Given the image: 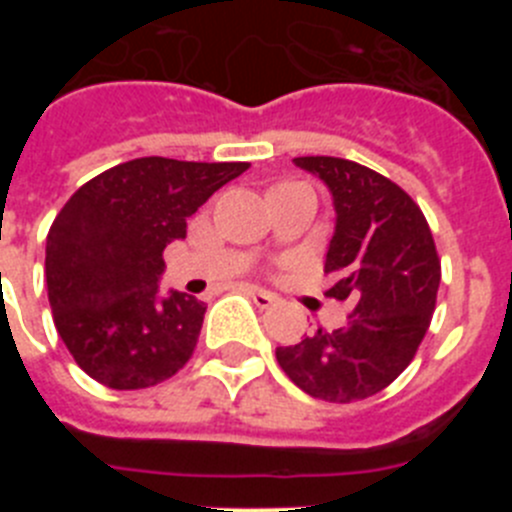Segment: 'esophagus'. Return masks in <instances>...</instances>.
Wrapping results in <instances>:
<instances>
[{
	"label": "esophagus",
	"mask_w": 512,
	"mask_h": 512,
	"mask_svg": "<svg viewBox=\"0 0 512 512\" xmlns=\"http://www.w3.org/2000/svg\"><path fill=\"white\" fill-rule=\"evenodd\" d=\"M248 295H251V300L256 302L259 307H271L274 302L279 300L277 295H271V292H266V289H261V287H251L248 289Z\"/></svg>",
	"instance_id": "esophagus-1"
}]
</instances>
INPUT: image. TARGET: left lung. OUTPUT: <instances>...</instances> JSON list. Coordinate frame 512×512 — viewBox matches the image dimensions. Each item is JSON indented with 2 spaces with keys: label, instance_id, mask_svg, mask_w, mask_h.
Wrapping results in <instances>:
<instances>
[{
  "label": "left lung",
  "instance_id": "1",
  "mask_svg": "<svg viewBox=\"0 0 512 512\" xmlns=\"http://www.w3.org/2000/svg\"><path fill=\"white\" fill-rule=\"evenodd\" d=\"M323 179L336 230L325 253L328 297L351 305L343 328L323 330L277 361L292 382L325 402H356L382 392L413 361L436 310L441 261L425 215L405 189L356 161L300 156Z\"/></svg>",
  "mask_w": 512,
  "mask_h": 512
}]
</instances>
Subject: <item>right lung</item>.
<instances>
[{
	"label": "right lung",
	"mask_w": 512,
	"mask_h": 512,
	"mask_svg": "<svg viewBox=\"0 0 512 512\" xmlns=\"http://www.w3.org/2000/svg\"><path fill=\"white\" fill-rule=\"evenodd\" d=\"M248 169L133 158L71 194L48 230L45 282L58 336L76 364L112 390H143L189 361L207 305L161 295L164 248L187 235V217Z\"/></svg>",
	"instance_id": "obj_1"
}]
</instances>
